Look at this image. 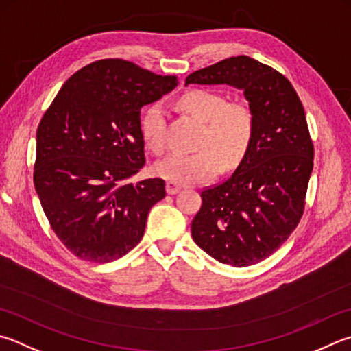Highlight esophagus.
<instances>
[{
    "label": "esophagus",
    "mask_w": 351,
    "mask_h": 351,
    "mask_svg": "<svg viewBox=\"0 0 351 351\" xmlns=\"http://www.w3.org/2000/svg\"><path fill=\"white\" fill-rule=\"evenodd\" d=\"M165 189H167V193L169 195H176L178 192L181 190V186L180 184H175V182H167V186H165Z\"/></svg>",
    "instance_id": "1"
}]
</instances>
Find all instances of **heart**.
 Instances as JSON below:
<instances>
[{
    "label": "heart",
    "instance_id": "b5f03b06",
    "mask_svg": "<svg viewBox=\"0 0 351 351\" xmlns=\"http://www.w3.org/2000/svg\"><path fill=\"white\" fill-rule=\"evenodd\" d=\"M182 109L202 123L196 154H170L155 164V173L165 181L189 186L212 180L219 171V158L233 165L245 155L252 143L254 117L244 101L227 103L226 95L195 88L181 98ZM167 110L162 103L147 107L141 119L144 143L154 152H161L165 143Z\"/></svg>",
    "mask_w": 351,
    "mask_h": 351
}]
</instances>
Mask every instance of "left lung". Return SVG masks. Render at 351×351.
Masks as SVG:
<instances>
[{"label": "left lung", "mask_w": 351, "mask_h": 351, "mask_svg": "<svg viewBox=\"0 0 351 351\" xmlns=\"http://www.w3.org/2000/svg\"><path fill=\"white\" fill-rule=\"evenodd\" d=\"M186 84L239 88L253 112L252 143L228 180L201 192L192 237L222 264H256L281 247L304 212L313 143L302 103L284 75L245 55L196 70Z\"/></svg>", "instance_id": "8db88e82"}]
</instances>
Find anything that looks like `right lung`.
I'll return each mask as SVG.
<instances>
[{
  "label": "right lung",
  "mask_w": 351,
  "mask_h": 351,
  "mask_svg": "<svg viewBox=\"0 0 351 351\" xmlns=\"http://www.w3.org/2000/svg\"><path fill=\"white\" fill-rule=\"evenodd\" d=\"M176 86V76L99 60L70 76L44 113L35 189L56 237L78 258L110 263L141 241L165 182H127L145 164L139 113Z\"/></svg>",
  "instance_id": "obj_1"
}]
</instances>
